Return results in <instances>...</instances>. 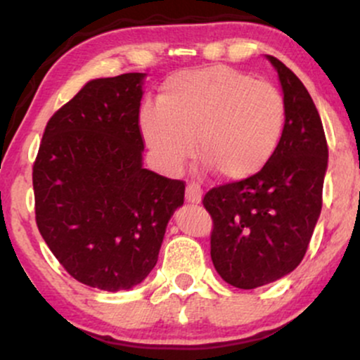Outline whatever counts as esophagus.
I'll return each mask as SVG.
<instances>
[{
  "label": "esophagus",
  "mask_w": 360,
  "mask_h": 360,
  "mask_svg": "<svg viewBox=\"0 0 360 360\" xmlns=\"http://www.w3.org/2000/svg\"><path fill=\"white\" fill-rule=\"evenodd\" d=\"M201 198H203V191H201L200 186L194 183L186 186V201L188 203H200Z\"/></svg>",
  "instance_id": "34e87169"
}]
</instances>
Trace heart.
<instances>
[{"label":"heart","mask_w":360,"mask_h":360,"mask_svg":"<svg viewBox=\"0 0 360 360\" xmlns=\"http://www.w3.org/2000/svg\"><path fill=\"white\" fill-rule=\"evenodd\" d=\"M286 103L274 84L226 68L196 69L166 81L159 105L140 111V131L160 167L177 172L194 154L226 179L259 174L278 150Z\"/></svg>","instance_id":"heart-1"}]
</instances>
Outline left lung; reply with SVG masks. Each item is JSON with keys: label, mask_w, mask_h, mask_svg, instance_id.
<instances>
[{"label": "left lung", "mask_w": 360, "mask_h": 360, "mask_svg": "<svg viewBox=\"0 0 360 360\" xmlns=\"http://www.w3.org/2000/svg\"><path fill=\"white\" fill-rule=\"evenodd\" d=\"M278 71L286 125L276 154L259 174L210 189L212 260L223 281L254 289L298 267L321 212L328 164L323 125L308 89L291 69L267 56Z\"/></svg>", "instance_id": "8db88e82"}]
</instances>
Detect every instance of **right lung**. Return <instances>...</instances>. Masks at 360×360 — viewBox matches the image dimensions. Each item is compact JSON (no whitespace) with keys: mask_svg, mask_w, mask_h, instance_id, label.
<instances>
[{"mask_svg":"<svg viewBox=\"0 0 360 360\" xmlns=\"http://www.w3.org/2000/svg\"><path fill=\"white\" fill-rule=\"evenodd\" d=\"M146 74L93 79L49 120L34 162L35 220L65 271L122 291L154 269L184 183L143 169Z\"/></svg>","mask_w":360,"mask_h":360,"instance_id":"1","label":"right lung"}]
</instances>
